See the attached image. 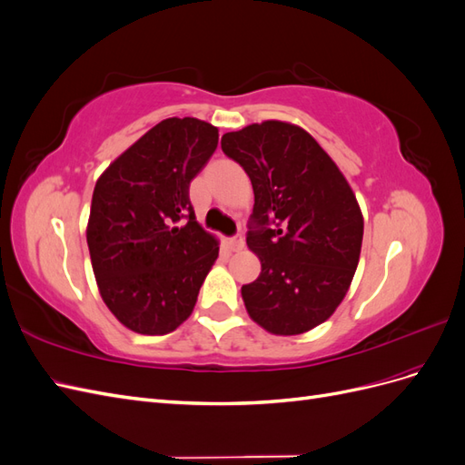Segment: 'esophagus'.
<instances>
[{"label": "esophagus", "mask_w": 465, "mask_h": 465, "mask_svg": "<svg viewBox=\"0 0 465 465\" xmlns=\"http://www.w3.org/2000/svg\"><path fill=\"white\" fill-rule=\"evenodd\" d=\"M242 248H244V238H242V236L231 238V250H232V252H241Z\"/></svg>", "instance_id": "1"}]
</instances>
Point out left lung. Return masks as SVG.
Listing matches in <instances>:
<instances>
[{
  "mask_svg": "<svg viewBox=\"0 0 465 465\" xmlns=\"http://www.w3.org/2000/svg\"><path fill=\"white\" fill-rule=\"evenodd\" d=\"M221 149L254 188L246 244L262 272L241 291L248 316L273 335L314 330L341 304L359 265L364 221L355 192L297 124H250L224 134Z\"/></svg>",
  "mask_w": 465,
  "mask_h": 465,
  "instance_id": "obj_1",
  "label": "left lung"
}]
</instances>
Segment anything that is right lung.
Wrapping results in <instances>:
<instances>
[{
	"label": "right lung",
	"mask_w": 465,
	"mask_h": 465,
	"mask_svg": "<svg viewBox=\"0 0 465 465\" xmlns=\"http://www.w3.org/2000/svg\"><path fill=\"white\" fill-rule=\"evenodd\" d=\"M217 143L215 125L166 118L96 180L87 223L96 287L135 333L164 335L184 323L219 256L188 195Z\"/></svg>",
	"instance_id": "right-lung-1"
}]
</instances>
